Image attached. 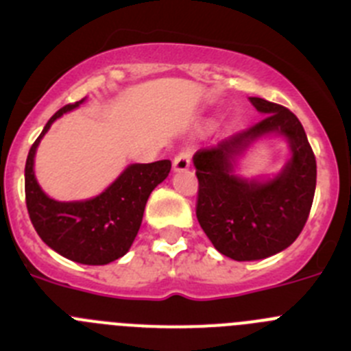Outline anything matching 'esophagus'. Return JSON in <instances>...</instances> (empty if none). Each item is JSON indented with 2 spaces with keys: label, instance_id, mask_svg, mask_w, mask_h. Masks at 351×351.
I'll return each mask as SVG.
<instances>
[{
  "label": "esophagus",
  "instance_id": "esophagus-1",
  "mask_svg": "<svg viewBox=\"0 0 351 351\" xmlns=\"http://www.w3.org/2000/svg\"><path fill=\"white\" fill-rule=\"evenodd\" d=\"M191 150H182V152L176 154L175 160H173V169H175V171H185V169H189V166H191Z\"/></svg>",
  "mask_w": 351,
  "mask_h": 351
}]
</instances>
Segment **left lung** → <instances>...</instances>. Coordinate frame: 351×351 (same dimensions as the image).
Returning <instances> with one entry per match:
<instances>
[{
	"label": "left lung",
	"instance_id": "left-lung-1",
	"mask_svg": "<svg viewBox=\"0 0 351 351\" xmlns=\"http://www.w3.org/2000/svg\"><path fill=\"white\" fill-rule=\"evenodd\" d=\"M250 101L265 116L260 123L194 156L199 225L216 250L235 261L263 260L289 247L308 220L317 183L315 156L300 119L274 101ZM270 132L290 143L283 171L268 182L235 177L234 156Z\"/></svg>",
	"mask_w": 351,
	"mask_h": 351
}]
</instances>
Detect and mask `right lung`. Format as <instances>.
Segmentation results:
<instances>
[{
	"mask_svg": "<svg viewBox=\"0 0 351 351\" xmlns=\"http://www.w3.org/2000/svg\"><path fill=\"white\" fill-rule=\"evenodd\" d=\"M83 100L69 104L50 117L25 160V204L43 242L67 260L107 265L130 251L142 225L150 192L165 182L171 160L131 165L100 195L88 201L58 202L41 191L34 176V156L51 123Z\"/></svg>",
	"mask_w": 351,
	"mask_h": 351,
	"instance_id": "right-lung-1",
	"label": "right lung"
}]
</instances>
